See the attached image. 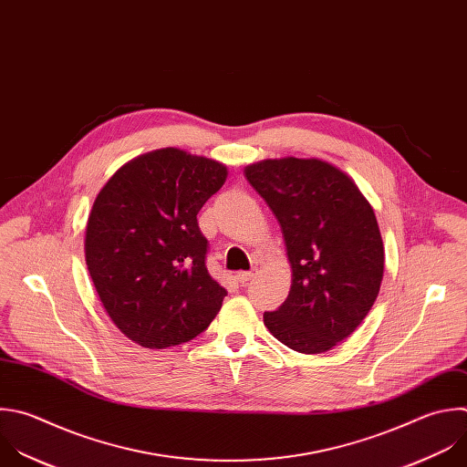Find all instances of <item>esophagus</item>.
<instances>
[{
  "mask_svg": "<svg viewBox=\"0 0 467 467\" xmlns=\"http://www.w3.org/2000/svg\"><path fill=\"white\" fill-rule=\"evenodd\" d=\"M253 276H254L253 271H240V273L236 275V280H238L242 285H245Z\"/></svg>",
  "mask_w": 467,
  "mask_h": 467,
  "instance_id": "esophagus-1",
  "label": "esophagus"
}]
</instances>
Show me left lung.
Instances as JSON below:
<instances>
[{"label":"left lung","mask_w":467,"mask_h":467,"mask_svg":"<svg viewBox=\"0 0 467 467\" xmlns=\"http://www.w3.org/2000/svg\"><path fill=\"white\" fill-rule=\"evenodd\" d=\"M244 174L280 223L291 265L287 298L264 325L295 352H328L356 332L381 287L374 209L348 174L317 158L264 160Z\"/></svg>","instance_id":"left-lung-1"}]
</instances>
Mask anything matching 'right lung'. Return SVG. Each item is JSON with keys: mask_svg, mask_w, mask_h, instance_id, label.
I'll return each mask as SVG.
<instances>
[{"mask_svg": "<svg viewBox=\"0 0 467 467\" xmlns=\"http://www.w3.org/2000/svg\"><path fill=\"white\" fill-rule=\"evenodd\" d=\"M227 167L180 148L122 165L97 194L84 253L113 325L144 348L194 339L227 295L207 271L203 203L222 189Z\"/></svg>", "mask_w": 467, "mask_h": 467, "instance_id": "right-lung-1", "label": "right lung"}]
</instances>
